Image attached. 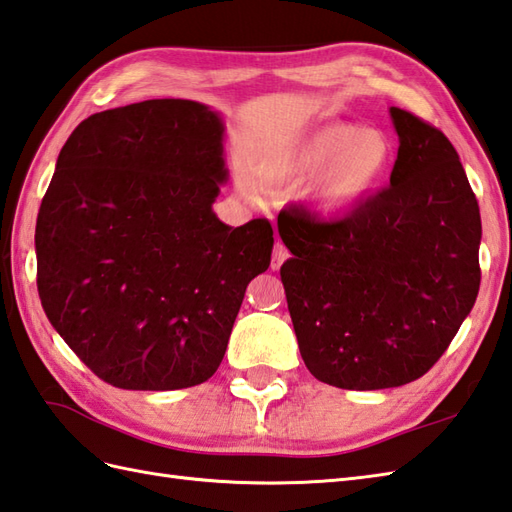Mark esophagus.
<instances>
[{"instance_id": "esophagus-1", "label": "esophagus", "mask_w": 512, "mask_h": 512, "mask_svg": "<svg viewBox=\"0 0 512 512\" xmlns=\"http://www.w3.org/2000/svg\"><path fill=\"white\" fill-rule=\"evenodd\" d=\"M290 257V253H288V248H285L281 242H277L275 244V248H272V259H270V268L272 270H279L281 268V264L285 259Z\"/></svg>"}]
</instances>
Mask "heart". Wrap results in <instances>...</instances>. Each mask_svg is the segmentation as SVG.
Returning a JSON list of instances; mask_svg holds the SVG:
<instances>
[{"label": "heart", "mask_w": 512, "mask_h": 512, "mask_svg": "<svg viewBox=\"0 0 512 512\" xmlns=\"http://www.w3.org/2000/svg\"><path fill=\"white\" fill-rule=\"evenodd\" d=\"M390 159L392 146L384 133L334 122L268 154L257 163V174L270 185H299L325 169L314 187V202L323 211H342L373 192Z\"/></svg>", "instance_id": "heart-1"}]
</instances>
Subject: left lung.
<instances>
[{
	"mask_svg": "<svg viewBox=\"0 0 512 512\" xmlns=\"http://www.w3.org/2000/svg\"><path fill=\"white\" fill-rule=\"evenodd\" d=\"M390 185L340 220L290 207L277 227L301 358L336 388L410 384L447 351L480 290V207L451 141L397 106Z\"/></svg>",
	"mask_w": 512,
	"mask_h": 512,
	"instance_id": "8db88e82",
	"label": "left lung"
}]
</instances>
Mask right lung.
Here are the masks:
<instances>
[{"mask_svg":"<svg viewBox=\"0 0 512 512\" xmlns=\"http://www.w3.org/2000/svg\"><path fill=\"white\" fill-rule=\"evenodd\" d=\"M224 124L194 100L87 117L58 154L37 233L52 327L106 384L198 386L218 371L246 285L270 266L268 220L227 227Z\"/></svg>","mask_w":512,"mask_h":512,"instance_id":"1","label":"right lung"}]
</instances>
